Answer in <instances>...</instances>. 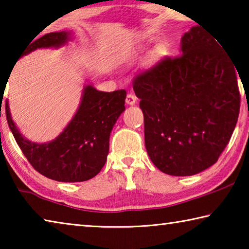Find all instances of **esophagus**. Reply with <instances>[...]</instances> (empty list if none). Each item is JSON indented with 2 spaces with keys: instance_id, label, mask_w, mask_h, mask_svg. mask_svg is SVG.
<instances>
[{
  "instance_id": "34e87169",
  "label": "esophagus",
  "mask_w": 249,
  "mask_h": 249,
  "mask_svg": "<svg viewBox=\"0 0 249 249\" xmlns=\"http://www.w3.org/2000/svg\"><path fill=\"white\" fill-rule=\"evenodd\" d=\"M136 101H137V98L134 94L129 93V94H127V96H126V104L134 105L135 103H136Z\"/></svg>"
}]
</instances>
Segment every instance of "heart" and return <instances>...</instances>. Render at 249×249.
Listing matches in <instances>:
<instances>
[{
	"label": "heart",
	"instance_id": "1",
	"mask_svg": "<svg viewBox=\"0 0 249 249\" xmlns=\"http://www.w3.org/2000/svg\"><path fill=\"white\" fill-rule=\"evenodd\" d=\"M156 53H159V48H157V50H156Z\"/></svg>",
	"mask_w": 249,
	"mask_h": 249
}]
</instances>
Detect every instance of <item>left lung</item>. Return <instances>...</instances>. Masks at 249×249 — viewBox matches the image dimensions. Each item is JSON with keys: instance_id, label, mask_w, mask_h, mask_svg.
Returning a JSON list of instances; mask_svg holds the SVG:
<instances>
[{"instance_id": "1", "label": "left lung", "mask_w": 249, "mask_h": 249, "mask_svg": "<svg viewBox=\"0 0 249 249\" xmlns=\"http://www.w3.org/2000/svg\"><path fill=\"white\" fill-rule=\"evenodd\" d=\"M236 70L217 39L196 25L181 37L180 56L135 79L146 150L160 171L193 176L217 161L239 114Z\"/></svg>"}]
</instances>
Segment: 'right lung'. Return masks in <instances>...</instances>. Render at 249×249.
Instances as JSON below:
<instances>
[{
    "label": "right lung",
    "mask_w": 249,
    "mask_h": 249,
    "mask_svg": "<svg viewBox=\"0 0 249 249\" xmlns=\"http://www.w3.org/2000/svg\"><path fill=\"white\" fill-rule=\"evenodd\" d=\"M71 34L67 31L46 34L31 41L20 57L38 48H60L72 39ZM125 90L99 91L88 81L72 119L56 138L47 142H32L19 132L8 100L6 119L19 148L39 174L60 182H81L93 178L105 165L109 135L125 111Z\"/></svg>",
    "instance_id": "add662e5"
}]
</instances>
